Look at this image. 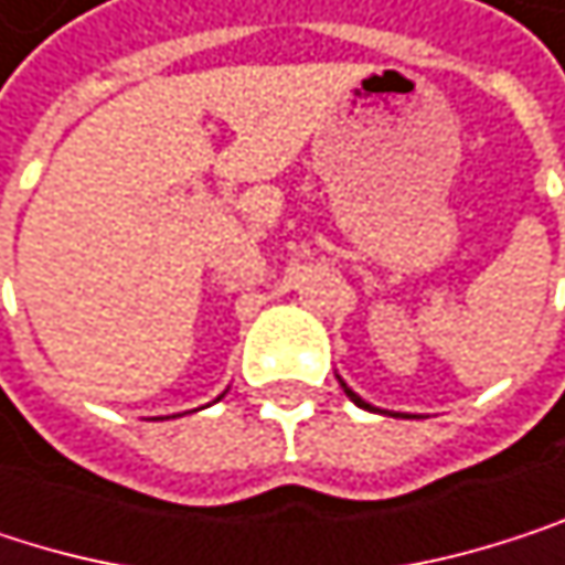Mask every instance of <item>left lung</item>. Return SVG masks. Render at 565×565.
I'll return each mask as SVG.
<instances>
[{
	"instance_id": "left-lung-1",
	"label": "left lung",
	"mask_w": 565,
	"mask_h": 565,
	"mask_svg": "<svg viewBox=\"0 0 565 565\" xmlns=\"http://www.w3.org/2000/svg\"><path fill=\"white\" fill-rule=\"evenodd\" d=\"M338 381H341V377H338ZM341 387H344V394H348V397H351V401H354L358 407H364V411H377V407H374V404H367V401H364L361 394H354V391H351V387H348L344 381H341ZM394 417H397V414H394Z\"/></svg>"
}]
</instances>
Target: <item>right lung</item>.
I'll use <instances>...</instances> for the list:
<instances>
[{"label": "right lung", "mask_w": 565, "mask_h": 565, "mask_svg": "<svg viewBox=\"0 0 565 565\" xmlns=\"http://www.w3.org/2000/svg\"><path fill=\"white\" fill-rule=\"evenodd\" d=\"M221 397H224V394H221Z\"/></svg>", "instance_id": "obj_1"}]
</instances>
